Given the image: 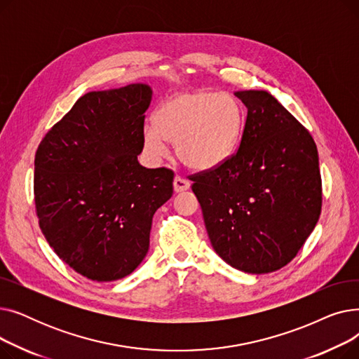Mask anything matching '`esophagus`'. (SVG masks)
I'll use <instances>...</instances> for the list:
<instances>
[{
    "instance_id": "1",
    "label": "esophagus",
    "mask_w": 359,
    "mask_h": 359,
    "mask_svg": "<svg viewBox=\"0 0 359 359\" xmlns=\"http://www.w3.org/2000/svg\"><path fill=\"white\" fill-rule=\"evenodd\" d=\"M173 187H175V192H177V194L179 192H184V191H187L191 187V182L180 177V176H176L175 180H173Z\"/></svg>"
}]
</instances>
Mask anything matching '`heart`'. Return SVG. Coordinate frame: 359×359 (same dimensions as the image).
Instances as JSON below:
<instances>
[{"instance_id":"1","label":"heart","mask_w":359,"mask_h":359,"mask_svg":"<svg viewBox=\"0 0 359 359\" xmlns=\"http://www.w3.org/2000/svg\"><path fill=\"white\" fill-rule=\"evenodd\" d=\"M243 126L244 110L233 94L182 91L158 106L154 123L142 129V145L149 157L161 158L167 141L176 142V154L184 165L211 170L234 154Z\"/></svg>"}]
</instances>
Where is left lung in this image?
Masks as SVG:
<instances>
[{
  "instance_id": "obj_1",
  "label": "left lung",
  "mask_w": 359,
  "mask_h": 359,
  "mask_svg": "<svg viewBox=\"0 0 359 359\" xmlns=\"http://www.w3.org/2000/svg\"><path fill=\"white\" fill-rule=\"evenodd\" d=\"M248 107L237 153L192 176L217 255L246 273L290 263L322 211V177L310 132L265 90L236 91Z\"/></svg>"
}]
</instances>
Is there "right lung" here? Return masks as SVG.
<instances>
[{
    "label": "right lung",
    "instance_id": "1",
    "mask_svg": "<svg viewBox=\"0 0 359 359\" xmlns=\"http://www.w3.org/2000/svg\"><path fill=\"white\" fill-rule=\"evenodd\" d=\"M151 99L141 83L90 91L36 151L41 230L60 259L91 280L122 279L140 266L153 217L173 195L172 170L138 163Z\"/></svg>",
    "mask_w": 359,
    "mask_h": 359
}]
</instances>
